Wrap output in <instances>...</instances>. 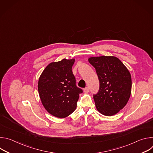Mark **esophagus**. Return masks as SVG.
I'll return each mask as SVG.
<instances>
[{"mask_svg": "<svg viewBox=\"0 0 153 153\" xmlns=\"http://www.w3.org/2000/svg\"><path fill=\"white\" fill-rule=\"evenodd\" d=\"M89 91H90V89H89L88 87H86V88H84V90H83V91H84V93H88Z\"/></svg>", "mask_w": 153, "mask_h": 153, "instance_id": "esophagus-1", "label": "esophagus"}]
</instances>
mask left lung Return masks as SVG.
<instances>
[{"label": "left lung", "mask_w": 153, "mask_h": 153, "mask_svg": "<svg viewBox=\"0 0 153 153\" xmlns=\"http://www.w3.org/2000/svg\"><path fill=\"white\" fill-rule=\"evenodd\" d=\"M89 62L95 68L100 83L93 98L102 114H116L126 105L131 93V76L124 64L114 56L91 57Z\"/></svg>", "instance_id": "1"}]
</instances>
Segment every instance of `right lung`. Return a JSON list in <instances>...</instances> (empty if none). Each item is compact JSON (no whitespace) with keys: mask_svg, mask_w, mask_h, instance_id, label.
<instances>
[{"mask_svg":"<svg viewBox=\"0 0 153 153\" xmlns=\"http://www.w3.org/2000/svg\"><path fill=\"white\" fill-rule=\"evenodd\" d=\"M75 59H63L48 64L38 81L43 106L51 115L65 118L73 113L82 90L76 85L72 67Z\"/></svg>","mask_w":153,"mask_h":153,"instance_id":"add662e5","label":"right lung"}]
</instances>
